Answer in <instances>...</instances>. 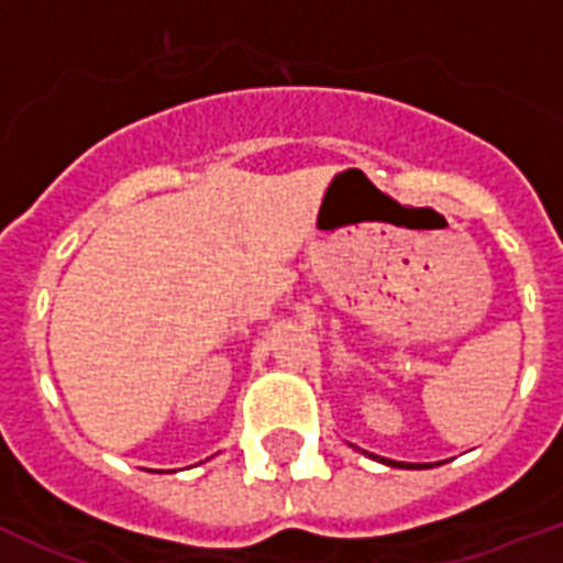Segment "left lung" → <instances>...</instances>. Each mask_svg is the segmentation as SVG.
Instances as JSON below:
<instances>
[{
  "label": "left lung",
  "mask_w": 563,
  "mask_h": 563,
  "mask_svg": "<svg viewBox=\"0 0 563 563\" xmlns=\"http://www.w3.org/2000/svg\"><path fill=\"white\" fill-rule=\"evenodd\" d=\"M362 454H367V457H373V460H378V463L389 465V468H412V471H418V468H432V463H398V460L378 457V454H369V452H362ZM434 465H440V463H434Z\"/></svg>",
  "instance_id": "8db88e82"
}]
</instances>
